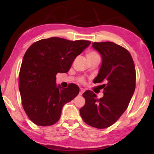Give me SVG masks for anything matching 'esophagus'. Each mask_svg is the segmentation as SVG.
<instances>
[{
  "mask_svg": "<svg viewBox=\"0 0 154 154\" xmlns=\"http://www.w3.org/2000/svg\"><path fill=\"white\" fill-rule=\"evenodd\" d=\"M85 92V90L83 89V88H81L80 89V92H79V95H82L83 93Z\"/></svg>",
  "mask_w": 154,
  "mask_h": 154,
  "instance_id": "esophagus-1",
  "label": "esophagus"
}]
</instances>
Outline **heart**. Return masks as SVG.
Here are the masks:
<instances>
[{
  "label": "heart",
  "instance_id": "obj_1",
  "mask_svg": "<svg viewBox=\"0 0 154 154\" xmlns=\"http://www.w3.org/2000/svg\"><path fill=\"white\" fill-rule=\"evenodd\" d=\"M98 57H99V56L98 55V54L95 51H91L88 52V54H87V58L88 60H92V59H94V58H98ZM79 82L82 83H84L85 80L83 79V78H81V79H79Z\"/></svg>",
  "mask_w": 154,
  "mask_h": 154
}]
</instances>
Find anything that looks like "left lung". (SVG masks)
Returning a JSON list of instances; mask_svg holds the SVG:
<instances>
[{
    "instance_id": "obj_1",
    "label": "left lung",
    "mask_w": 154,
    "mask_h": 154,
    "mask_svg": "<svg viewBox=\"0 0 154 154\" xmlns=\"http://www.w3.org/2000/svg\"><path fill=\"white\" fill-rule=\"evenodd\" d=\"M102 57V64L94 83L102 85L104 96L97 99L88 90L83 94L85 105L79 112L83 120L98 129L106 128L120 118L128 106L136 84L135 66L129 51L112 42L93 43Z\"/></svg>"
}]
</instances>
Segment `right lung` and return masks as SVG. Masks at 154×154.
<instances>
[{
    "label": "right lung",
    "mask_w": 154,
    "mask_h": 154,
    "mask_svg": "<svg viewBox=\"0 0 154 154\" xmlns=\"http://www.w3.org/2000/svg\"><path fill=\"white\" fill-rule=\"evenodd\" d=\"M90 43L51 37L36 41L26 51L19 90L23 108L34 124L47 126L56 123L64 105L78 95L77 85L71 83L67 88L57 85L56 75L69 71L75 58Z\"/></svg>",
    "instance_id": "right-lung-1"
}]
</instances>
